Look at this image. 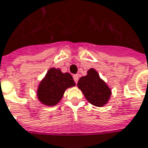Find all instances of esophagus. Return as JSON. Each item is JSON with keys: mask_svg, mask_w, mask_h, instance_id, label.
Returning a JSON list of instances; mask_svg holds the SVG:
<instances>
[{"mask_svg": "<svg viewBox=\"0 0 148 148\" xmlns=\"http://www.w3.org/2000/svg\"><path fill=\"white\" fill-rule=\"evenodd\" d=\"M73 78H74V82L77 84V83H78V80H79V75H78V74H74V76H73Z\"/></svg>", "mask_w": 148, "mask_h": 148, "instance_id": "34e87169", "label": "esophagus"}]
</instances>
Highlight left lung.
<instances>
[{
	"mask_svg": "<svg viewBox=\"0 0 148 148\" xmlns=\"http://www.w3.org/2000/svg\"><path fill=\"white\" fill-rule=\"evenodd\" d=\"M77 85L86 99L96 107H103L107 104L112 93L109 87L100 78L99 73L94 69H88L87 75L79 79Z\"/></svg>",
	"mask_w": 148,
	"mask_h": 148,
	"instance_id": "left-lung-1",
	"label": "left lung"
}]
</instances>
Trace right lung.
Returning <instances> with one entry per match:
<instances>
[{"instance_id": "obj_1", "label": "right lung", "mask_w": 148, "mask_h": 148, "mask_svg": "<svg viewBox=\"0 0 148 148\" xmlns=\"http://www.w3.org/2000/svg\"><path fill=\"white\" fill-rule=\"evenodd\" d=\"M74 86L75 83L71 74L63 73L60 69L50 68L38 86L37 97L42 104L55 106L68 88Z\"/></svg>"}]
</instances>
